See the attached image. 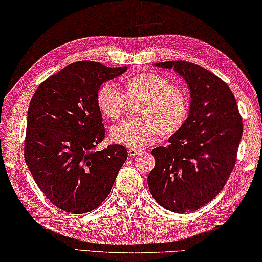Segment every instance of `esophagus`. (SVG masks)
I'll return each mask as SVG.
<instances>
[{"label":"esophagus","mask_w":262,"mask_h":262,"mask_svg":"<svg viewBox=\"0 0 262 262\" xmlns=\"http://www.w3.org/2000/svg\"><path fill=\"white\" fill-rule=\"evenodd\" d=\"M140 152H141V150L135 149V148H130V149L127 150V154H129L130 157H133V156H136V155H138V154H140Z\"/></svg>","instance_id":"esophagus-1"}]
</instances>
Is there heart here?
<instances>
[{"label":"heart","instance_id":"obj_1","mask_svg":"<svg viewBox=\"0 0 262 262\" xmlns=\"http://www.w3.org/2000/svg\"><path fill=\"white\" fill-rule=\"evenodd\" d=\"M98 110L107 120H121L127 105H136L127 120L111 130L112 140L126 147L139 148L159 135L169 138L186 124L190 97L185 88L156 73H141L127 78L122 93L105 83L97 92Z\"/></svg>","mask_w":262,"mask_h":262}]
</instances>
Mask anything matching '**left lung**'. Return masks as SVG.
Returning a JSON list of instances; mask_svg holds the SVG:
<instances>
[{
    "label": "left lung",
    "instance_id": "left-lung-1",
    "mask_svg": "<svg viewBox=\"0 0 262 262\" xmlns=\"http://www.w3.org/2000/svg\"><path fill=\"white\" fill-rule=\"evenodd\" d=\"M155 66L173 67L188 83L191 102L182 129L169 138L166 147L151 150L155 166L148 187L166 210L192 212L213 200L229 179L243 122L233 92L213 73L181 60Z\"/></svg>",
    "mask_w": 262,
    "mask_h": 262
}]
</instances>
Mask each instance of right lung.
Instances as JSON below:
<instances>
[{
	"label": "right lung",
	"instance_id": "obj_1",
	"mask_svg": "<svg viewBox=\"0 0 262 262\" xmlns=\"http://www.w3.org/2000/svg\"><path fill=\"white\" fill-rule=\"evenodd\" d=\"M126 70L71 63L42 82L29 102L25 162L47 199L67 213L97 209L127 159L122 145L96 149L106 136L97 92Z\"/></svg>",
	"mask_w": 262,
	"mask_h": 262
}]
</instances>
